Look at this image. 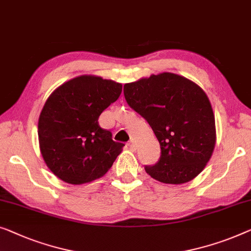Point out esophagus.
I'll return each instance as SVG.
<instances>
[{"label": "esophagus", "mask_w": 251, "mask_h": 251, "mask_svg": "<svg viewBox=\"0 0 251 251\" xmlns=\"http://www.w3.org/2000/svg\"><path fill=\"white\" fill-rule=\"evenodd\" d=\"M128 147L130 148L131 151H136V145H134L132 141H130V143H128Z\"/></svg>", "instance_id": "1"}]
</instances>
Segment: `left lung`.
<instances>
[{
  "label": "left lung",
  "mask_w": 251,
  "mask_h": 251,
  "mask_svg": "<svg viewBox=\"0 0 251 251\" xmlns=\"http://www.w3.org/2000/svg\"><path fill=\"white\" fill-rule=\"evenodd\" d=\"M126 103L150 123L161 145V157L146 172L163 183L195 179L212 157L215 117L201 87L182 75L163 72L126 83Z\"/></svg>",
  "instance_id": "obj_1"
}]
</instances>
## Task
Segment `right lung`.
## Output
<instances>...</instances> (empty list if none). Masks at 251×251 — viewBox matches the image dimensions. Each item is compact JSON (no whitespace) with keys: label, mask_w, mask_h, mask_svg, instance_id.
<instances>
[{"label":"right lung","mask_w":251,"mask_h":251,"mask_svg":"<svg viewBox=\"0 0 251 251\" xmlns=\"http://www.w3.org/2000/svg\"><path fill=\"white\" fill-rule=\"evenodd\" d=\"M121 92V83L85 75L50 94L39 115L38 140L46 165L59 179L87 183L113 165L125 145L100 128L99 118Z\"/></svg>","instance_id":"obj_1"}]
</instances>
